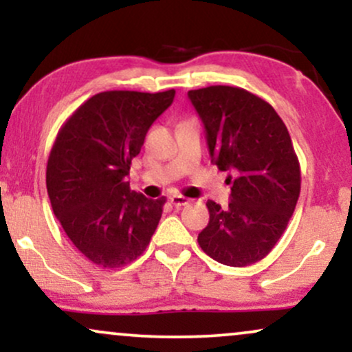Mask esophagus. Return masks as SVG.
<instances>
[{
    "instance_id": "obj_1",
    "label": "esophagus",
    "mask_w": 352,
    "mask_h": 352,
    "mask_svg": "<svg viewBox=\"0 0 352 352\" xmlns=\"http://www.w3.org/2000/svg\"><path fill=\"white\" fill-rule=\"evenodd\" d=\"M188 199H185V197L182 195H172L170 197V204L175 205V207H184V205L188 204Z\"/></svg>"
}]
</instances>
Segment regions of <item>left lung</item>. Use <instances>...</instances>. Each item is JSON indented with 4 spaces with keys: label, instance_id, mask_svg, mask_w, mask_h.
<instances>
[{
    "label": "left lung",
    "instance_id": "8db88e82",
    "mask_svg": "<svg viewBox=\"0 0 352 352\" xmlns=\"http://www.w3.org/2000/svg\"><path fill=\"white\" fill-rule=\"evenodd\" d=\"M207 131L212 162L228 170V208L207 201L208 225L199 245L227 266L263 260L292 218L301 190V168L281 117L246 89L208 86L188 91Z\"/></svg>",
    "mask_w": 352,
    "mask_h": 352
}]
</instances>
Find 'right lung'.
<instances>
[{
    "mask_svg": "<svg viewBox=\"0 0 352 352\" xmlns=\"http://www.w3.org/2000/svg\"><path fill=\"white\" fill-rule=\"evenodd\" d=\"M175 91H106L92 96L59 129L46 168L51 207L72 245L102 268L145 252L167 199L151 200L127 182L153 120Z\"/></svg>",
    "mask_w": 352,
    "mask_h": 352,
    "instance_id": "obj_1",
    "label": "right lung"
}]
</instances>
